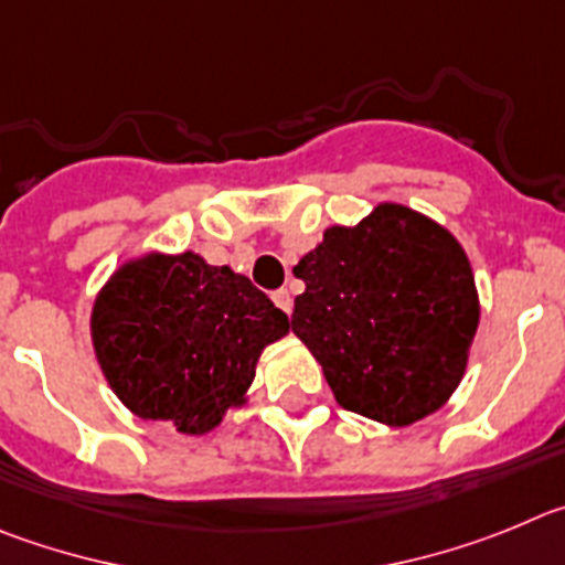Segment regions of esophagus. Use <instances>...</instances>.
Instances as JSON below:
<instances>
[{
  "instance_id": "34e87169",
  "label": "esophagus",
  "mask_w": 565,
  "mask_h": 565,
  "mask_svg": "<svg viewBox=\"0 0 565 565\" xmlns=\"http://www.w3.org/2000/svg\"><path fill=\"white\" fill-rule=\"evenodd\" d=\"M273 301H276V307L281 309V312L292 315V295H289V289H276V292H273Z\"/></svg>"
}]
</instances>
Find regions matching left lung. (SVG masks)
Returning a JSON list of instances; mask_svg holds the SVG:
<instances>
[{
    "mask_svg": "<svg viewBox=\"0 0 565 565\" xmlns=\"http://www.w3.org/2000/svg\"><path fill=\"white\" fill-rule=\"evenodd\" d=\"M307 284L292 332L338 405L405 428L454 396L479 329V289L459 238L425 213L380 202L332 225L292 267Z\"/></svg>",
    "mask_w": 565,
    "mask_h": 565,
    "instance_id": "obj_1",
    "label": "left lung"
}]
</instances>
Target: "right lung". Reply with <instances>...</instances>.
<instances>
[{"instance_id":"right-lung-1","label":"right lung","mask_w":565,"mask_h":565,"mask_svg":"<svg viewBox=\"0 0 565 565\" xmlns=\"http://www.w3.org/2000/svg\"><path fill=\"white\" fill-rule=\"evenodd\" d=\"M289 332L276 303L200 253L126 258L98 289L89 338L106 383L140 419L205 436L247 405L256 365Z\"/></svg>"}]
</instances>
